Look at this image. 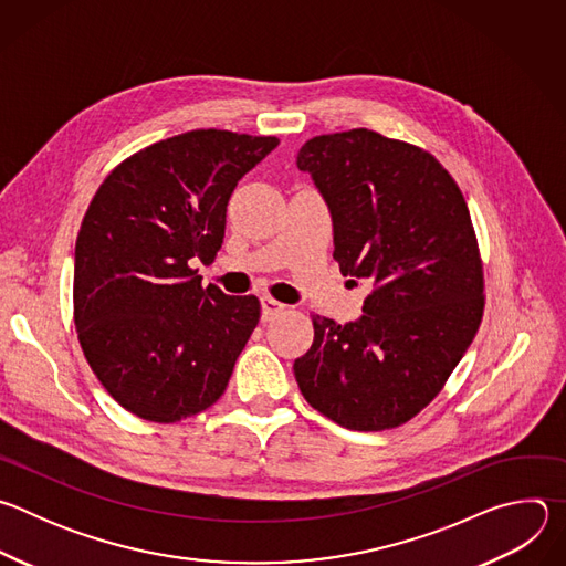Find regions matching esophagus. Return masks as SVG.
I'll return each mask as SVG.
<instances>
[{"mask_svg":"<svg viewBox=\"0 0 566 566\" xmlns=\"http://www.w3.org/2000/svg\"><path fill=\"white\" fill-rule=\"evenodd\" d=\"M286 308V304H282V302H277V300H273V297H262V317L264 319H271L273 315H277V313H282Z\"/></svg>","mask_w":566,"mask_h":566,"instance_id":"esophagus-1","label":"esophagus"}]
</instances>
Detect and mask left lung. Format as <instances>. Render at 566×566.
<instances>
[{
	"mask_svg": "<svg viewBox=\"0 0 566 566\" xmlns=\"http://www.w3.org/2000/svg\"><path fill=\"white\" fill-rule=\"evenodd\" d=\"M297 168L332 212L340 273L371 284L358 319L311 315L300 391L347 430L402 426L441 391L483 315L465 199L430 151L365 127L306 140Z\"/></svg>",
	"mask_w": 566,
	"mask_h": 566,
	"instance_id": "obj_1",
	"label": "left lung"
}]
</instances>
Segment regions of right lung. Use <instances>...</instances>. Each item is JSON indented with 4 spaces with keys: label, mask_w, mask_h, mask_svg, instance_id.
Listing matches in <instances>:
<instances>
[{
    "label": "right lung",
    "mask_w": 566,
    "mask_h": 566,
    "mask_svg": "<svg viewBox=\"0 0 566 566\" xmlns=\"http://www.w3.org/2000/svg\"><path fill=\"white\" fill-rule=\"evenodd\" d=\"M277 143L186 132L123 160L94 195L75 241L73 315L87 363L127 412L177 423L223 394L260 300L203 289L192 264L217 255L237 181Z\"/></svg>",
    "instance_id": "obj_1"
}]
</instances>
